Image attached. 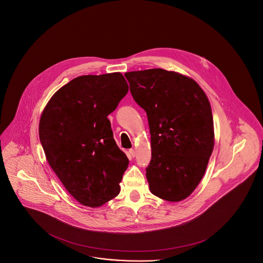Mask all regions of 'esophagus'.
Instances as JSON below:
<instances>
[{
    "label": "esophagus",
    "instance_id": "1",
    "mask_svg": "<svg viewBox=\"0 0 263 263\" xmlns=\"http://www.w3.org/2000/svg\"><path fill=\"white\" fill-rule=\"evenodd\" d=\"M128 153H129V155H130V156H133V157H135V156H136V152H135V149H133V148L128 151Z\"/></svg>",
    "mask_w": 263,
    "mask_h": 263
}]
</instances>
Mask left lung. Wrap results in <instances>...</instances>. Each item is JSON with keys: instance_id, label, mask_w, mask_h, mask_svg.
Instances as JSON below:
<instances>
[{"instance_id": "1", "label": "left lung", "mask_w": 263, "mask_h": 263, "mask_svg": "<svg viewBox=\"0 0 263 263\" xmlns=\"http://www.w3.org/2000/svg\"><path fill=\"white\" fill-rule=\"evenodd\" d=\"M135 101L146 111L152 160L146 179L153 195L180 202L203 178L215 134L207 95L194 79L154 68L125 74Z\"/></svg>"}]
</instances>
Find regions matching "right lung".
<instances>
[{
  "mask_svg": "<svg viewBox=\"0 0 263 263\" xmlns=\"http://www.w3.org/2000/svg\"><path fill=\"white\" fill-rule=\"evenodd\" d=\"M128 91L120 72L79 76L50 98L39 134L46 160L81 205L101 207L120 193L128 159L108 116Z\"/></svg>",
  "mask_w": 263,
  "mask_h": 263,
  "instance_id": "right-lung-1",
  "label": "right lung"
}]
</instances>
